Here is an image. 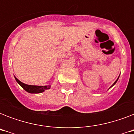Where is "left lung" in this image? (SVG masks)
I'll return each mask as SVG.
<instances>
[{"instance_id":"1","label":"left lung","mask_w":134,"mask_h":134,"mask_svg":"<svg viewBox=\"0 0 134 134\" xmlns=\"http://www.w3.org/2000/svg\"><path fill=\"white\" fill-rule=\"evenodd\" d=\"M118 79H119V78H118ZM118 79H117V80H116V81H115V83H113V85H112V86H111V87H113V86H114V85H115V83H116V82H117V81H118ZM111 87H110V88H111Z\"/></svg>"}]
</instances>
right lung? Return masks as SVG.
Listing matches in <instances>:
<instances>
[{"label":"right lung","instance_id":"right-lung-1","mask_svg":"<svg viewBox=\"0 0 134 134\" xmlns=\"http://www.w3.org/2000/svg\"><path fill=\"white\" fill-rule=\"evenodd\" d=\"M15 79L18 83L21 86L26 92H28L29 93H41L45 90L50 89L51 86H30V85H27L24 83H22L19 80L16 79V77Z\"/></svg>","mask_w":134,"mask_h":134}]
</instances>
